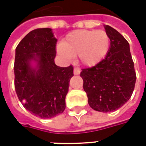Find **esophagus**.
Instances as JSON below:
<instances>
[{
	"label": "esophagus",
	"mask_w": 146,
	"mask_h": 146,
	"mask_svg": "<svg viewBox=\"0 0 146 146\" xmlns=\"http://www.w3.org/2000/svg\"><path fill=\"white\" fill-rule=\"evenodd\" d=\"M81 72V70L78 68H74V74H79Z\"/></svg>",
	"instance_id": "34e87169"
}]
</instances>
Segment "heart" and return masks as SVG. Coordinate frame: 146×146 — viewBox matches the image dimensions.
I'll return each mask as SVG.
<instances>
[{"mask_svg":"<svg viewBox=\"0 0 146 146\" xmlns=\"http://www.w3.org/2000/svg\"><path fill=\"white\" fill-rule=\"evenodd\" d=\"M110 37L103 30H75L68 33L58 50L67 58L77 56L83 65L97 64L106 56L110 48Z\"/></svg>","mask_w":146,"mask_h":146,"instance_id":"b5f03b06","label":"heart"}]
</instances>
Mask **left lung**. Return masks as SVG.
<instances>
[{
    "instance_id": "obj_1",
    "label": "left lung",
    "mask_w": 146,
    "mask_h": 146,
    "mask_svg": "<svg viewBox=\"0 0 146 146\" xmlns=\"http://www.w3.org/2000/svg\"><path fill=\"white\" fill-rule=\"evenodd\" d=\"M110 40L106 57L92 68L82 69L83 89L88 103L100 112H112L129 100L136 74L129 43L119 32L104 25Z\"/></svg>"
}]
</instances>
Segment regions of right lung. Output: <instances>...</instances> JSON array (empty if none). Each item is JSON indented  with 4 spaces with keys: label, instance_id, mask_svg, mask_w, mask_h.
<instances>
[{
    "label": "right lung",
    "instance_id": "obj_1",
    "mask_svg": "<svg viewBox=\"0 0 146 146\" xmlns=\"http://www.w3.org/2000/svg\"><path fill=\"white\" fill-rule=\"evenodd\" d=\"M57 39L50 28L29 33L15 49V88L23 107L40 118H51L65 109V97L73 66L54 63ZM34 61V68L31 63Z\"/></svg>",
    "mask_w": 146,
    "mask_h": 146
}]
</instances>
